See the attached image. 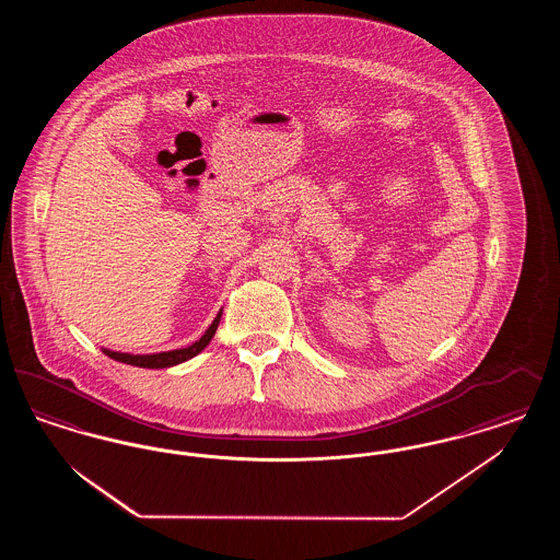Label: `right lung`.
Wrapping results in <instances>:
<instances>
[{
	"instance_id": "add662e5",
	"label": "right lung",
	"mask_w": 560,
	"mask_h": 560,
	"mask_svg": "<svg viewBox=\"0 0 560 560\" xmlns=\"http://www.w3.org/2000/svg\"><path fill=\"white\" fill-rule=\"evenodd\" d=\"M222 313L215 315L212 325L206 329V334L192 342L190 347L178 348V350H167V352H158V354H130V352H115V350H107L103 348V352L115 359V361H121V363H128V365H136V368H149V370H163V368H172V365H178L183 361L192 359L195 354H199L203 348L210 345V340L218 329V323H220Z\"/></svg>"
}]
</instances>
